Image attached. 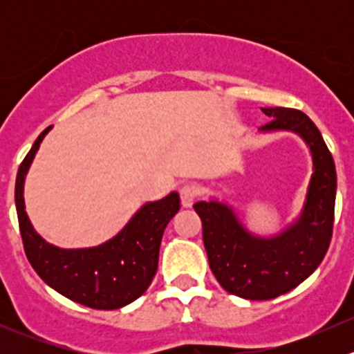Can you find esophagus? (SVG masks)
Masks as SVG:
<instances>
[{
    "label": "esophagus",
    "instance_id": "obj_1",
    "mask_svg": "<svg viewBox=\"0 0 354 354\" xmlns=\"http://www.w3.org/2000/svg\"><path fill=\"white\" fill-rule=\"evenodd\" d=\"M197 195L198 192L194 185H185V187H181L180 190L181 205H183L185 209H190V207L195 203V200H197Z\"/></svg>",
    "mask_w": 354,
    "mask_h": 354
}]
</instances>
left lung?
<instances>
[{"instance_id":"1","label":"left lung","mask_w":354,"mask_h":354,"mask_svg":"<svg viewBox=\"0 0 354 354\" xmlns=\"http://www.w3.org/2000/svg\"><path fill=\"white\" fill-rule=\"evenodd\" d=\"M262 111L272 121L260 133L292 131L312 154L313 173L299 216L281 233L259 236L226 202L210 198L194 205L202 219L210 270L227 292L245 299L277 298L315 272L330 243L337 188L334 159L315 123L298 109Z\"/></svg>"}]
</instances>
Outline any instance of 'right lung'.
Returning a JSON list of instances; mask_svg holds the SVG:
<instances>
[{"instance_id": "1", "label": "right lung", "mask_w": 354, "mask_h": 354, "mask_svg": "<svg viewBox=\"0 0 354 354\" xmlns=\"http://www.w3.org/2000/svg\"><path fill=\"white\" fill-rule=\"evenodd\" d=\"M48 127L20 164L15 205L25 255L42 281L59 295L95 310H116L135 301L151 286L157 272L159 246L167 223L180 210V195L147 202L111 240L91 248H59L44 240L25 212L24 185Z\"/></svg>"}]
</instances>
